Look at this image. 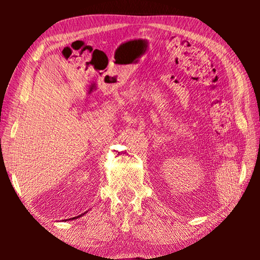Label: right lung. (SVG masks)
Segmentation results:
<instances>
[{"instance_id": "add662e5", "label": "right lung", "mask_w": 260, "mask_h": 260, "mask_svg": "<svg viewBox=\"0 0 260 260\" xmlns=\"http://www.w3.org/2000/svg\"><path fill=\"white\" fill-rule=\"evenodd\" d=\"M72 219H76V218H72Z\"/></svg>"}]
</instances>
